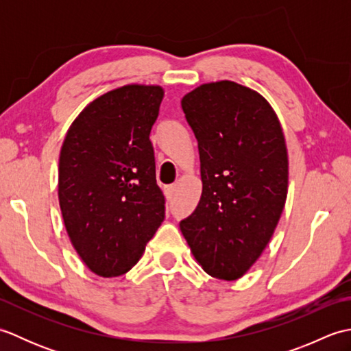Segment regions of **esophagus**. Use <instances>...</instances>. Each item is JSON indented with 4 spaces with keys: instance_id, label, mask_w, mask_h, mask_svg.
Masks as SVG:
<instances>
[{
    "instance_id": "34e87169",
    "label": "esophagus",
    "mask_w": 351,
    "mask_h": 351,
    "mask_svg": "<svg viewBox=\"0 0 351 351\" xmlns=\"http://www.w3.org/2000/svg\"><path fill=\"white\" fill-rule=\"evenodd\" d=\"M175 193H176V187L175 185H167L166 189H164V196H166L167 200H171L175 197Z\"/></svg>"
}]
</instances>
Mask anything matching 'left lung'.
I'll list each match as a JSON object with an SVG mask.
<instances>
[{"instance_id":"8db88e82","label":"left lung","mask_w":351,"mask_h":351,"mask_svg":"<svg viewBox=\"0 0 351 351\" xmlns=\"http://www.w3.org/2000/svg\"><path fill=\"white\" fill-rule=\"evenodd\" d=\"M195 132L202 196L181 221L197 264L237 280L270 243L288 195V151L276 111L263 95L221 80L184 95Z\"/></svg>"}]
</instances>
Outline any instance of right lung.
<instances>
[{
    "instance_id": "1",
    "label": "right lung",
    "mask_w": 351,
    "mask_h": 351,
    "mask_svg": "<svg viewBox=\"0 0 351 351\" xmlns=\"http://www.w3.org/2000/svg\"><path fill=\"white\" fill-rule=\"evenodd\" d=\"M162 98L161 86L113 88L88 102L66 132L58 204L73 249L102 278L130 271L164 220L149 140Z\"/></svg>"
}]
</instances>
